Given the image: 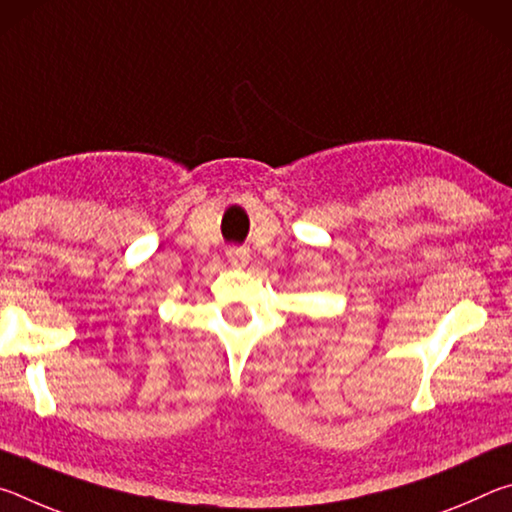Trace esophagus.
I'll return each mask as SVG.
<instances>
[{"instance_id":"esophagus-1","label":"esophagus","mask_w":512,"mask_h":512,"mask_svg":"<svg viewBox=\"0 0 512 512\" xmlns=\"http://www.w3.org/2000/svg\"><path fill=\"white\" fill-rule=\"evenodd\" d=\"M225 255H228V262L232 264V266H237V268H244L246 264H248V250L246 248H241V246H232V248H228L225 250Z\"/></svg>"}]
</instances>
